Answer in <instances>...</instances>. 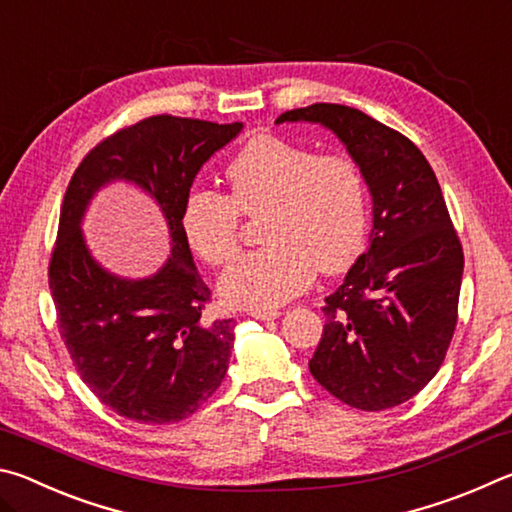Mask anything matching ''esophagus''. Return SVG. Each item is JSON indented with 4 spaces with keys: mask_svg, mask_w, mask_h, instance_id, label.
Listing matches in <instances>:
<instances>
[{
    "mask_svg": "<svg viewBox=\"0 0 512 512\" xmlns=\"http://www.w3.org/2000/svg\"><path fill=\"white\" fill-rule=\"evenodd\" d=\"M248 316H253L257 320H275L280 318V309H250Z\"/></svg>",
    "mask_w": 512,
    "mask_h": 512,
    "instance_id": "1",
    "label": "esophagus"
}]
</instances>
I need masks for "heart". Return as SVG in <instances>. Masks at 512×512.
<instances>
[{"mask_svg": "<svg viewBox=\"0 0 512 512\" xmlns=\"http://www.w3.org/2000/svg\"><path fill=\"white\" fill-rule=\"evenodd\" d=\"M230 196L189 192L180 214L189 248L212 266L235 259L241 214L262 216L264 248L244 255L221 277L235 307L275 309L307 287L318 268L334 275L366 244L368 187L348 155H316L282 137L250 140L225 169Z\"/></svg>", "mask_w": 512, "mask_h": 512, "instance_id": "b5f03b06", "label": "heart"}]
</instances>
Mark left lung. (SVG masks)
Wrapping results in <instances>:
<instances>
[{"instance_id": "1", "label": "left lung", "mask_w": 512, "mask_h": 512, "mask_svg": "<svg viewBox=\"0 0 512 512\" xmlns=\"http://www.w3.org/2000/svg\"><path fill=\"white\" fill-rule=\"evenodd\" d=\"M332 131L372 196L370 248L332 296L309 370L361 411L418 395L443 366L458 320L463 248L438 178L409 137L357 108L314 103L275 119Z\"/></svg>"}]
</instances>
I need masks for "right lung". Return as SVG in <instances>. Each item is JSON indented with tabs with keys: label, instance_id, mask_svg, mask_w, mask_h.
<instances>
[{
	"label": "right lung",
	"instance_id": "right-lung-1",
	"mask_svg": "<svg viewBox=\"0 0 512 512\" xmlns=\"http://www.w3.org/2000/svg\"><path fill=\"white\" fill-rule=\"evenodd\" d=\"M241 128L239 121L146 117L94 146L69 180L49 289L76 372L121 418L142 424L189 418L228 370L235 323L203 316L210 289L196 271L180 214L196 173ZM115 179L144 188L168 219L172 257L142 281L106 272L80 232L91 196Z\"/></svg>",
	"mask_w": 512,
	"mask_h": 512
}]
</instances>
